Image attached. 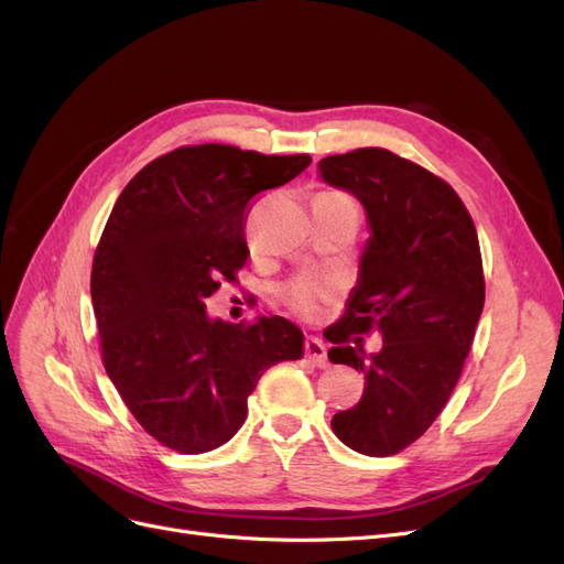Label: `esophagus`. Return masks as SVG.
I'll list each match as a JSON object with an SVG mask.
<instances>
[{
  "mask_svg": "<svg viewBox=\"0 0 564 564\" xmlns=\"http://www.w3.org/2000/svg\"><path fill=\"white\" fill-rule=\"evenodd\" d=\"M305 357L315 365V367H327L329 360H327V348H324V344L319 338H308L305 340Z\"/></svg>",
  "mask_w": 564,
  "mask_h": 564,
  "instance_id": "obj_1",
  "label": "esophagus"
}]
</instances>
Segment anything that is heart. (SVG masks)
Masks as SVG:
<instances>
[{
	"instance_id": "1",
	"label": "heart",
	"mask_w": 564,
	"mask_h": 564,
	"mask_svg": "<svg viewBox=\"0 0 564 564\" xmlns=\"http://www.w3.org/2000/svg\"><path fill=\"white\" fill-rule=\"evenodd\" d=\"M317 197L319 199H348L346 195H338V193H322ZM327 296H329V289L319 282H313V280H296L292 284H286L282 292V299L289 308L301 313V315H308V317L317 313L319 301H324Z\"/></svg>"
}]
</instances>
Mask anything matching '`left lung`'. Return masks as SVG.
I'll return each instance as SVG.
<instances>
[{"label": "left lung", "mask_w": 564, "mask_h": 564, "mask_svg": "<svg viewBox=\"0 0 564 564\" xmlns=\"http://www.w3.org/2000/svg\"><path fill=\"white\" fill-rule=\"evenodd\" d=\"M317 166L362 202L371 230L329 336V360L362 371L365 392L332 429L355 452L392 456L431 429L464 371L485 305L480 242L454 187L395 152L360 148ZM371 328L384 338L379 354L354 336Z\"/></svg>", "instance_id": "left-lung-1"}]
</instances>
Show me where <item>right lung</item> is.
<instances>
[{
  "label": "right lung",
  "mask_w": 564,
  "mask_h": 564,
  "mask_svg": "<svg viewBox=\"0 0 564 564\" xmlns=\"http://www.w3.org/2000/svg\"><path fill=\"white\" fill-rule=\"evenodd\" d=\"M308 164L311 155L185 145L145 164L115 202L91 268L100 352L129 412L164 447L226 445L263 371L303 355L289 319L220 322L204 301L247 261L249 202Z\"/></svg>",
  "instance_id": "1"
}]
</instances>
